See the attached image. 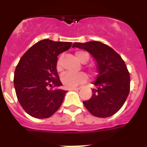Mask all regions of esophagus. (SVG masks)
Instances as JSON below:
<instances>
[{"label": "esophagus", "instance_id": "1", "mask_svg": "<svg viewBox=\"0 0 147 147\" xmlns=\"http://www.w3.org/2000/svg\"><path fill=\"white\" fill-rule=\"evenodd\" d=\"M79 89H80V88H71L70 90H71V91H78Z\"/></svg>", "mask_w": 147, "mask_h": 147}]
</instances>
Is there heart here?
Segmentation results:
<instances>
[{
    "label": "heart",
    "mask_w": 147,
    "mask_h": 147,
    "mask_svg": "<svg viewBox=\"0 0 147 147\" xmlns=\"http://www.w3.org/2000/svg\"><path fill=\"white\" fill-rule=\"evenodd\" d=\"M76 57L82 63H85L89 59V55L84 51H78L76 53ZM56 69L58 71L62 69L61 67V57L58 59L56 63ZM87 81V76L83 72L78 73H71L65 72L61 76V82L62 85L66 88H74L78 87V85L85 82Z\"/></svg>",
    "instance_id": "1"
}]
</instances>
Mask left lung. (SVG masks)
I'll return each mask as SVG.
<instances>
[{
  "instance_id": "left-lung-1",
  "label": "left lung",
  "mask_w": 147,
  "mask_h": 147,
  "mask_svg": "<svg viewBox=\"0 0 147 147\" xmlns=\"http://www.w3.org/2000/svg\"><path fill=\"white\" fill-rule=\"evenodd\" d=\"M72 47L85 49L96 62L98 76L93 95L83 101L88 111L98 117L114 115L123 106L130 92V74L124 61L107 45L98 41L75 42Z\"/></svg>"
}]
</instances>
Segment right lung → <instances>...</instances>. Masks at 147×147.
<instances>
[{
	"label": "right lung",
	"instance_id": "right-lung-1",
	"mask_svg": "<svg viewBox=\"0 0 147 147\" xmlns=\"http://www.w3.org/2000/svg\"><path fill=\"white\" fill-rule=\"evenodd\" d=\"M71 46V42L40 40L20 59L14 71L13 84L20 104L30 116L47 118L62 105L67 91H50L48 87L62 85L56 69L58 55Z\"/></svg>",
	"mask_w": 147,
	"mask_h": 147
}]
</instances>
